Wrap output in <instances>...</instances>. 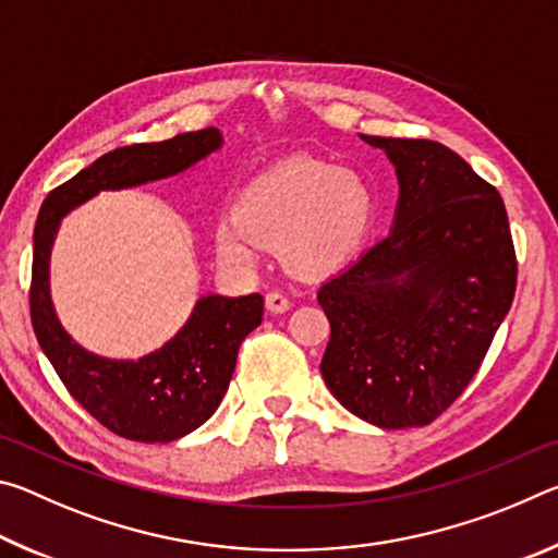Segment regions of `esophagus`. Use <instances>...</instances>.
<instances>
[{"label":"esophagus","mask_w":558,"mask_h":558,"mask_svg":"<svg viewBox=\"0 0 558 558\" xmlns=\"http://www.w3.org/2000/svg\"><path fill=\"white\" fill-rule=\"evenodd\" d=\"M266 307H268V313H272V315H282V313H288V310H290V300L278 290L268 292Z\"/></svg>","instance_id":"34e87169"}]
</instances>
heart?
<instances>
[{
  "mask_svg": "<svg viewBox=\"0 0 558 558\" xmlns=\"http://www.w3.org/2000/svg\"><path fill=\"white\" fill-rule=\"evenodd\" d=\"M374 211V189L356 169L286 159L245 184L235 214L216 223V251L251 266L260 245H270L302 276H327L356 256Z\"/></svg>",
  "mask_w": 558,
  "mask_h": 558,
  "instance_id": "b5f03b06",
  "label": "heart"
}]
</instances>
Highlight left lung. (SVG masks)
I'll list each match as a JSON object with an SVG mask.
<instances>
[{"mask_svg":"<svg viewBox=\"0 0 558 558\" xmlns=\"http://www.w3.org/2000/svg\"><path fill=\"white\" fill-rule=\"evenodd\" d=\"M396 167L391 231L329 278L323 379L372 426H428L465 391L517 288L502 196L446 145L362 135Z\"/></svg>","mask_w":558,"mask_h":558,"instance_id":"1","label":"left lung"}]
</instances>
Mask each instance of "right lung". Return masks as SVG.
<instances>
[{
  "mask_svg": "<svg viewBox=\"0 0 558 558\" xmlns=\"http://www.w3.org/2000/svg\"><path fill=\"white\" fill-rule=\"evenodd\" d=\"M216 128L184 132L165 143L130 145L102 155L46 196L34 229L32 325L65 389L108 430L137 442H172L219 409L235 369L239 347L263 319L258 292L204 295L179 332L140 359L88 352L65 332L51 300V248L61 219L100 192L177 177L221 149Z\"/></svg>",
  "mask_w": 558,
  "mask_h": 558,
  "instance_id": "add662e5",
  "label": "right lung"
}]
</instances>
